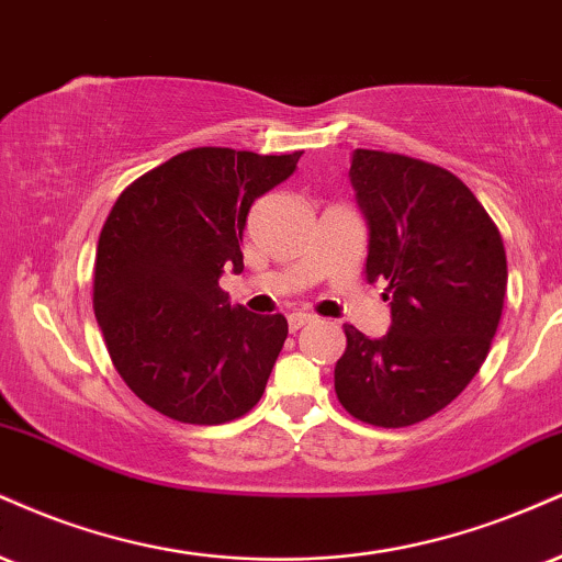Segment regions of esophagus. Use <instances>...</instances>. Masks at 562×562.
Wrapping results in <instances>:
<instances>
[{"label": "esophagus", "mask_w": 562, "mask_h": 562, "mask_svg": "<svg viewBox=\"0 0 562 562\" xmlns=\"http://www.w3.org/2000/svg\"><path fill=\"white\" fill-rule=\"evenodd\" d=\"M316 316L314 314H306V311H295V314H290L288 316V324H290V329H301V327H306V324H311L314 322Z\"/></svg>", "instance_id": "1"}]
</instances>
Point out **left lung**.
Wrapping results in <instances>:
<instances>
[{"instance_id":"8db88e82","label":"left lung","mask_w":562,"mask_h":562,"mask_svg":"<svg viewBox=\"0 0 562 562\" xmlns=\"http://www.w3.org/2000/svg\"><path fill=\"white\" fill-rule=\"evenodd\" d=\"M350 186L369 227L367 280H387L390 333L346 327L335 392L358 422L397 429L465 390L503 316L499 229L456 175L403 154L356 148Z\"/></svg>"}]
</instances>
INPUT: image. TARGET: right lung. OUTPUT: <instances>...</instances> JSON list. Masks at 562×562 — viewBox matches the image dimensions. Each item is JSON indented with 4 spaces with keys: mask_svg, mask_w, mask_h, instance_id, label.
I'll use <instances>...</instances> for the list:
<instances>
[{
    "mask_svg": "<svg viewBox=\"0 0 562 562\" xmlns=\"http://www.w3.org/2000/svg\"><path fill=\"white\" fill-rule=\"evenodd\" d=\"M299 159L191 148L114 201L93 263V314L117 374L159 414L212 427L263 395L288 322L229 306L220 277L243 272L248 212Z\"/></svg>",
    "mask_w": 562,
    "mask_h": 562,
    "instance_id": "1",
    "label": "right lung"
}]
</instances>
